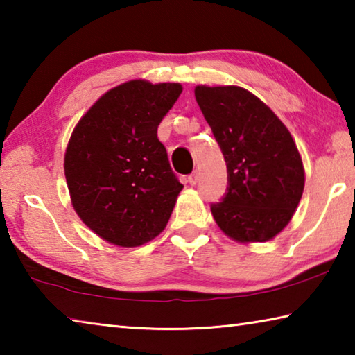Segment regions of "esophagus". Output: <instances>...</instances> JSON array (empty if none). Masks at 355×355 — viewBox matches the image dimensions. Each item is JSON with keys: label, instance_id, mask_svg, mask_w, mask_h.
Returning a JSON list of instances; mask_svg holds the SVG:
<instances>
[{"label": "esophagus", "instance_id": "obj_1", "mask_svg": "<svg viewBox=\"0 0 355 355\" xmlns=\"http://www.w3.org/2000/svg\"><path fill=\"white\" fill-rule=\"evenodd\" d=\"M188 182H189V184L196 186V184H197V182H199V172H197V171L192 172L191 175L188 177Z\"/></svg>", "mask_w": 355, "mask_h": 355}]
</instances>
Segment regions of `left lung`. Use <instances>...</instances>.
<instances>
[{"mask_svg": "<svg viewBox=\"0 0 355 355\" xmlns=\"http://www.w3.org/2000/svg\"><path fill=\"white\" fill-rule=\"evenodd\" d=\"M194 94L227 164V192L211 203L216 224L235 241H268L286 227L302 197L296 144L279 117L243 87L197 86Z\"/></svg>", "mask_w": 355, "mask_h": 355, "instance_id": "obj_1", "label": "left lung"}]
</instances>
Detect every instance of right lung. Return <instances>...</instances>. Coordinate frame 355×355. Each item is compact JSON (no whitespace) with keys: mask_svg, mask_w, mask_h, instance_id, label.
<instances>
[{"mask_svg":"<svg viewBox=\"0 0 355 355\" xmlns=\"http://www.w3.org/2000/svg\"><path fill=\"white\" fill-rule=\"evenodd\" d=\"M182 91L178 83H123L71 133L64 158L71 203L106 241L135 248L164 230L183 184L156 131Z\"/></svg>","mask_w":355,"mask_h":355,"instance_id":"1","label":"right lung"}]
</instances>
